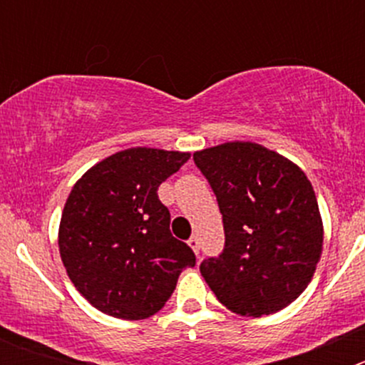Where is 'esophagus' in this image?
I'll list each match as a JSON object with an SVG mask.
<instances>
[{"label":"esophagus","instance_id":"1","mask_svg":"<svg viewBox=\"0 0 365 365\" xmlns=\"http://www.w3.org/2000/svg\"><path fill=\"white\" fill-rule=\"evenodd\" d=\"M188 245H190V247H192L193 252L199 254V250H201V243H199L197 235H192V237H190V240H188Z\"/></svg>","mask_w":365,"mask_h":365}]
</instances>
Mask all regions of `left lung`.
<instances>
[{
	"instance_id": "left-lung-1",
	"label": "left lung",
	"mask_w": 365,
	"mask_h": 365,
	"mask_svg": "<svg viewBox=\"0 0 365 365\" xmlns=\"http://www.w3.org/2000/svg\"><path fill=\"white\" fill-rule=\"evenodd\" d=\"M217 197L225 248L201 263L219 302L241 316L272 314L302 294L322 256L324 225L307 175L265 146L225 143L193 153Z\"/></svg>"
}]
</instances>
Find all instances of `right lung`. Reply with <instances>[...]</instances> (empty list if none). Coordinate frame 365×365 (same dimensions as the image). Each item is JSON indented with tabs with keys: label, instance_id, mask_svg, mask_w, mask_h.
Returning <instances> with one entry per match:
<instances>
[{
	"label": "right lung",
	"instance_id": "obj_1",
	"mask_svg": "<svg viewBox=\"0 0 365 365\" xmlns=\"http://www.w3.org/2000/svg\"><path fill=\"white\" fill-rule=\"evenodd\" d=\"M190 153L130 148L87 170L63 206L58 247L76 291L122 320L164 307L195 254L170 232L157 190Z\"/></svg>",
	"mask_w": 365,
	"mask_h": 365
}]
</instances>
